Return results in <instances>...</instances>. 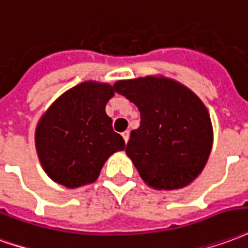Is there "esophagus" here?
Segmentation results:
<instances>
[{
    "instance_id": "obj_1",
    "label": "esophagus",
    "mask_w": 248,
    "mask_h": 248,
    "mask_svg": "<svg viewBox=\"0 0 248 248\" xmlns=\"http://www.w3.org/2000/svg\"><path fill=\"white\" fill-rule=\"evenodd\" d=\"M122 137H124V142H126V143H127V141H129L130 133H129V131H127V130H126V131H124V133H122Z\"/></svg>"
}]
</instances>
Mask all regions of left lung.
I'll list each match as a JSON object with an SVG mask.
<instances>
[{"instance_id":"8db88e82","label":"left lung","mask_w":248,"mask_h":248,"mask_svg":"<svg viewBox=\"0 0 248 248\" xmlns=\"http://www.w3.org/2000/svg\"><path fill=\"white\" fill-rule=\"evenodd\" d=\"M141 112L126 154L145 184L157 190L181 189L202 172L214 143L205 105L192 90L164 75L114 84Z\"/></svg>"}]
</instances>
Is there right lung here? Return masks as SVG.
Listing matches in <instances>:
<instances>
[{
    "mask_svg": "<svg viewBox=\"0 0 248 248\" xmlns=\"http://www.w3.org/2000/svg\"><path fill=\"white\" fill-rule=\"evenodd\" d=\"M114 94L111 84L87 80L63 93L41 115L34 145L52 181L70 189L93 184L108 157L124 150V138L106 114Z\"/></svg>",
    "mask_w": 248,
    "mask_h": 248,
    "instance_id": "right-lung-1",
    "label": "right lung"
}]
</instances>
